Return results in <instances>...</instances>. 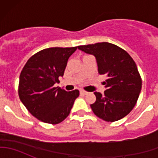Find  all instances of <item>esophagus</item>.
<instances>
[{
  "label": "esophagus",
  "mask_w": 158,
  "mask_h": 158,
  "mask_svg": "<svg viewBox=\"0 0 158 158\" xmlns=\"http://www.w3.org/2000/svg\"><path fill=\"white\" fill-rule=\"evenodd\" d=\"M80 94H82V95H86V94H88V92H86V91H84V90H81Z\"/></svg>",
  "instance_id": "1"
}]
</instances>
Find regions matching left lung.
Masks as SVG:
<instances>
[{"label":"left lung","mask_w":158,"mask_h":158,"mask_svg":"<svg viewBox=\"0 0 158 158\" xmlns=\"http://www.w3.org/2000/svg\"><path fill=\"white\" fill-rule=\"evenodd\" d=\"M78 49L95 56L98 73L107 77L104 93L94 92L96 101L90 105L94 114L110 122L125 117L136 105L141 90L142 81L135 62L125 49L108 42Z\"/></svg>","instance_id":"left-lung-1"}]
</instances>
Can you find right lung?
Masks as SVG:
<instances>
[{"label": "right lung", "instance_id": "1", "mask_svg": "<svg viewBox=\"0 0 158 158\" xmlns=\"http://www.w3.org/2000/svg\"><path fill=\"white\" fill-rule=\"evenodd\" d=\"M74 47H51L35 53L27 60L20 76L18 94L30 114L45 123L56 125L69 115L77 89L67 92L54 86L64 74Z\"/></svg>", "mask_w": 158, "mask_h": 158}]
</instances>
